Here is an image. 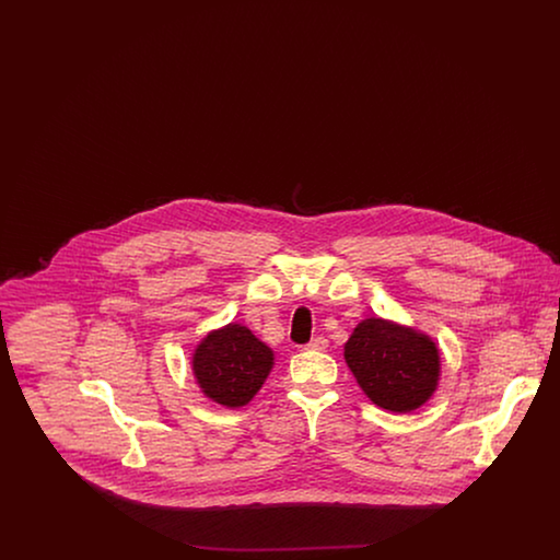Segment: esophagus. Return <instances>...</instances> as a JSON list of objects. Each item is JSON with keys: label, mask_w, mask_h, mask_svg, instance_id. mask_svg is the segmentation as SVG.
<instances>
[{"label": "esophagus", "mask_w": 560, "mask_h": 560, "mask_svg": "<svg viewBox=\"0 0 560 560\" xmlns=\"http://www.w3.org/2000/svg\"><path fill=\"white\" fill-rule=\"evenodd\" d=\"M306 348H311V350H325L327 348V340L323 338V336H317V338H313Z\"/></svg>", "instance_id": "esophagus-1"}]
</instances>
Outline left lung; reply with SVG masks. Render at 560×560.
<instances>
[{
	"mask_svg": "<svg viewBox=\"0 0 560 560\" xmlns=\"http://www.w3.org/2000/svg\"><path fill=\"white\" fill-rule=\"evenodd\" d=\"M350 372L370 399L407 413L430 399L439 380V350L427 336L382 319L359 323L345 347Z\"/></svg>",
	"mask_w": 560,
	"mask_h": 560,
	"instance_id": "obj_1",
	"label": "left lung"
}]
</instances>
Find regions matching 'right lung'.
<instances>
[{
  "label": "right lung",
  "instance_id": "obj_1",
  "mask_svg": "<svg viewBox=\"0 0 560 560\" xmlns=\"http://www.w3.org/2000/svg\"><path fill=\"white\" fill-rule=\"evenodd\" d=\"M270 368L272 350L235 323L210 334L192 357V370L203 393L226 407H241L252 399Z\"/></svg>",
  "mask_w": 560,
  "mask_h": 560
}]
</instances>
